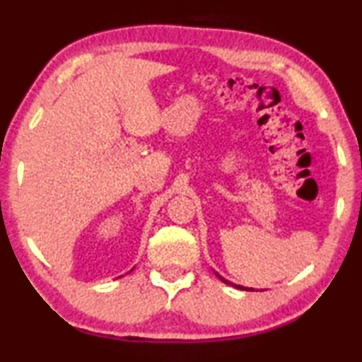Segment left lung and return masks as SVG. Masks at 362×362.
Returning a JSON list of instances; mask_svg holds the SVG:
<instances>
[{
  "mask_svg": "<svg viewBox=\"0 0 362 362\" xmlns=\"http://www.w3.org/2000/svg\"><path fill=\"white\" fill-rule=\"evenodd\" d=\"M222 281H226V284H229V281H227V280H224V279H221ZM232 286H234V285H232ZM235 288H240V290H244V286H239V285H235ZM247 290V288H245Z\"/></svg>",
  "mask_w": 362,
  "mask_h": 362,
  "instance_id": "8db88e82",
  "label": "left lung"
}]
</instances>
